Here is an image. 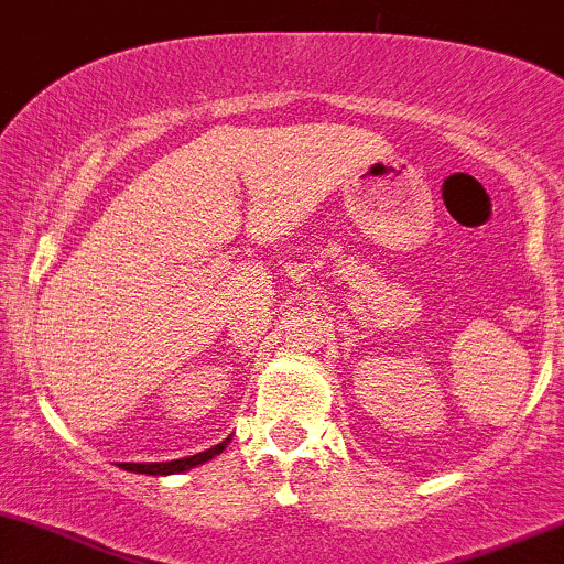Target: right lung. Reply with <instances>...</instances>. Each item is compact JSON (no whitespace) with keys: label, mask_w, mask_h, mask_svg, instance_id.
<instances>
[{"label":"right lung","mask_w":564,"mask_h":564,"mask_svg":"<svg viewBox=\"0 0 564 564\" xmlns=\"http://www.w3.org/2000/svg\"><path fill=\"white\" fill-rule=\"evenodd\" d=\"M232 437H225L223 443L212 445L209 451H200L196 456H185V458H174V462H145V464H121V469L134 471V475H153V477H164V475H180V471H187L193 467H200L204 462H212V458L219 456L225 448H228Z\"/></svg>","instance_id":"1"}]
</instances>
